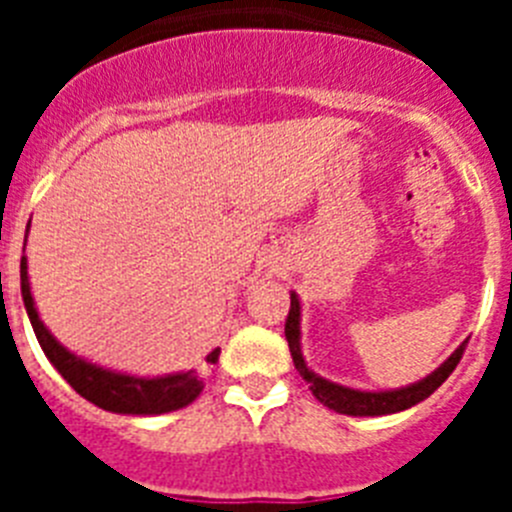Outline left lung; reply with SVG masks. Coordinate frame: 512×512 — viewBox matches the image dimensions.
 <instances>
[{"label": "left lung", "instance_id": "obj_1", "mask_svg": "<svg viewBox=\"0 0 512 512\" xmlns=\"http://www.w3.org/2000/svg\"><path fill=\"white\" fill-rule=\"evenodd\" d=\"M289 315L287 323H284V336H287L289 351H292V361H295V369L300 372V377L310 384L312 395L315 400L323 402L325 408L336 410L341 415H390V413H400V410H408L418 402H423L425 397L433 395V392L441 387L449 374L454 372L456 364L464 356V348H467L469 338L456 348L454 354L449 359L443 361L438 366L436 372L428 374L420 382L410 384V387H402V390H392V392H361V390H351V387H341V384H333L328 379L318 377L315 372H310L302 359V348H300V300L297 295L289 297Z\"/></svg>", "mask_w": 512, "mask_h": 512}]
</instances>
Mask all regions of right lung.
<instances>
[{"label": "right lung", "mask_w": 512, "mask_h": 512, "mask_svg": "<svg viewBox=\"0 0 512 512\" xmlns=\"http://www.w3.org/2000/svg\"><path fill=\"white\" fill-rule=\"evenodd\" d=\"M20 284L25 310L27 315H30V323H33L40 348H43L45 356L51 359V364L56 366L58 374H61L84 400L94 402L97 408L110 410V413L161 415L171 413V410L187 408L189 402L200 397L202 387H205V377H202L197 369H189V372L182 374H169V377L143 379L130 377V374L107 372L102 366L89 364V361L79 359V356H74L71 351H66V348L48 333L43 320L38 318L33 295H30V282H27L25 256H22L20 261ZM217 356H220V348H215V351L207 356V361L215 364Z\"/></svg>", "instance_id": "right-lung-1"}]
</instances>
